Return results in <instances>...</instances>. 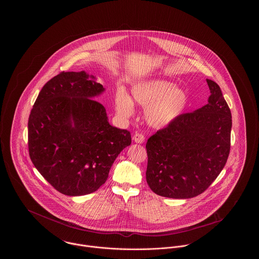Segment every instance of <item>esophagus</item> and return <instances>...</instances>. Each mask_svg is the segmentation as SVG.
I'll use <instances>...</instances> for the list:
<instances>
[{"mask_svg": "<svg viewBox=\"0 0 259 259\" xmlns=\"http://www.w3.org/2000/svg\"><path fill=\"white\" fill-rule=\"evenodd\" d=\"M133 140L138 144H143L145 142V136L141 133H135V135L133 137Z\"/></svg>", "mask_w": 259, "mask_h": 259, "instance_id": "1", "label": "esophagus"}]
</instances>
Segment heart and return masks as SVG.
<instances>
[{
    "mask_svg": "<svg viewBox=\"0 0 259 259\" xmlns=\"http://www.w3.org/2000/svg\"><path fill=\"white\" fill-rule=\"evenodd\" d=\"M131 95L130 98L122 90L116 92L114 105L117 113L129 118L134 113L133 103L146 107V119L154 128H163L176 121L188 105L185 90L164 79L140 81L131 88Z\"/></svg>",
    "mask_w": 259,
    "mask_h": 259,
    "instance_id": "obj_1",
    "label": "heart"
}]
</instances>
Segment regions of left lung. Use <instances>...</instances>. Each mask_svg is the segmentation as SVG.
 <instances>
[{
	"label": "left lung",
	"instance_id": "1",
	"mask_svg": "<svg viewBox=\"0 0 259 259\" xmlns=\"http://www.w3.org/2000/svg\"><path fill=\"white\" fill-rule=\"evenodd\" d=\"M208 104L183 113L147 143V182L163 197L188 199L203 193L228 158L231 111L221 87L207 79Z\"/></svg>",
	"mask_w": 259,
	"mask_h": 259
}]
</instances>
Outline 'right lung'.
Segmentation results:
<instances>
[{
  "label": "right lung",
  "mask_w": 259,
  "mask_h": 259,
  "mask_svg": "<svg viewBox=\"0 0 259 259\" xmlns=\"http://www.w3.org/2000/svg\"><path fill=\"white\" fill-rule=\"evenodd\" d=\"M105 91L96 77L62 72L41 88L28 120L30 158L57 191L81 196L96 191L111 165L131 145V134L111 126L92 98Z\"/></svg>",
  "instance_id": "right-lung-1"
}]
</instances>
